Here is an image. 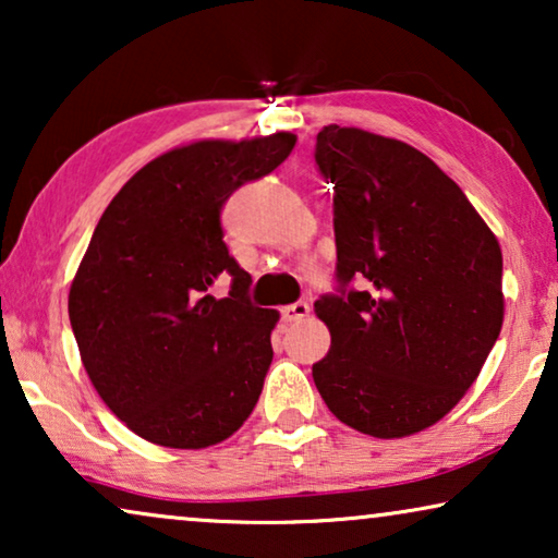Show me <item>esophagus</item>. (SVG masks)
<instances>
[{"mask_svg":"<svg viewBox=\"0 0 558 558\" xmlns=\"http://www.w3.org/2000/svg\"><path fill=\"white\" fill-rule=\"evenodd\" d=\"M304 317H310L307 302H294V304H287V307H281V319H284V323H300Z\"/></svg>","mask_w":558,"mask_h":558,"instance_id":"obj_1","label":"esophagus"}]
</instances>
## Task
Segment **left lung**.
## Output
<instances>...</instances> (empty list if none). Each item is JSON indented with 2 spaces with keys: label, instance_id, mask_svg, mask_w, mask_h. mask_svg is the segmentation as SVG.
<instances>
[{
  "label": "left lung",
  "instance_id": "obj_1",
  "mask_svg": "<svg viewBox=\"0 0 558 558\" xmlns=\"http://www.w3.org/2000/svg\"><path fill=\"white\" fill-rule=\"evenodd\" d=\"M315 159L335 185L340 294L315 302L330 353L312 365L327 409L378 439L452 411L498 340L500 243L424 151L355 126H323ZM363 278V293L344 284Z\"/></svg>",
  "mask_w": 558,
  "mask_h": 558
}]
</instances>
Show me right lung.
Listing matches in <instances>:
<instances>
[{
  "instance_id": "1",
  "label": "right lung",
  "mask_w": 558,
  "mask_h": 558,
  "mask_svg": "<svg viewBox=\"0 0 558 558\" xmlns=\"http://www.w3.org/2000/svg\"><path fill=\"white\" fill-rule=\"evenodd\" d=\"M294 144L289 132L182 144L144 165L98 220L68 315L98 396L151 445H218L262 396L279 312L248 302L220 208ZM223 278L232 292L218 301L211 287Z\"/></svg>"
}]
</instances>
